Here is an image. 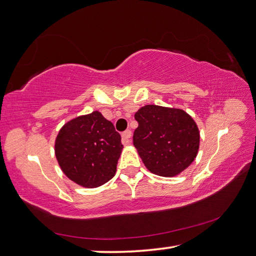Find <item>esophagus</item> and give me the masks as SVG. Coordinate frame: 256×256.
Segmentation results:
<instances>
[{
	"mask_svg": "<svg viewBox=\"0 0 256 256\" xmlns=\"http://www.w3.org/2000/svg\"><path fill=\"white\" fill-rule=\"evenodd\" d=\"M130 138H132V130H126L122 132V136H121V142H122L124 145H129L130 144Z\"/></svg>",
	"mask_w": 256,
	"mask_h": 256,
	"instance_id": "1",
	"label": "esophagus"
}]
</instances>
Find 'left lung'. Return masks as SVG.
I'll list each match as a JSON object with an SVG mask.
<instances>
[{
    "instance_id": "8db88e82",
    "label": "left lung",
    "mask_w": 256,
    "mask_h": 256,
    "mask_svg": "<svg viewBox=\"0 0 256 256\" xmlns=\"http://www.w3.org/2000/svg\"><path fill=\"white\" fill-rule=\"evenodd\" d=\"M136 147L145 166L160 176L172 178L194 162L199 150L196 124L181 109L148 104L135 114Z\"/></svg>"
}]
</instances>
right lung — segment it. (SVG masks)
<instances>
[{
  "mask_svg": "<svg viewBox=\"0 0 256 256\" xmlns=\"http://www.w3.org/2000/svg\"><path fill=\"white\" fill-rule=\"evenodd\" d=\"M121 136L100 112L80 116L58 132L55 154L66 176L85 188H96L114 176Z\"/></svg>",
  "mask_w": 256,
  "mask_h": 256,
  "instance_id": "add662e5",
  "label": "right lung"
}]
</instances>
